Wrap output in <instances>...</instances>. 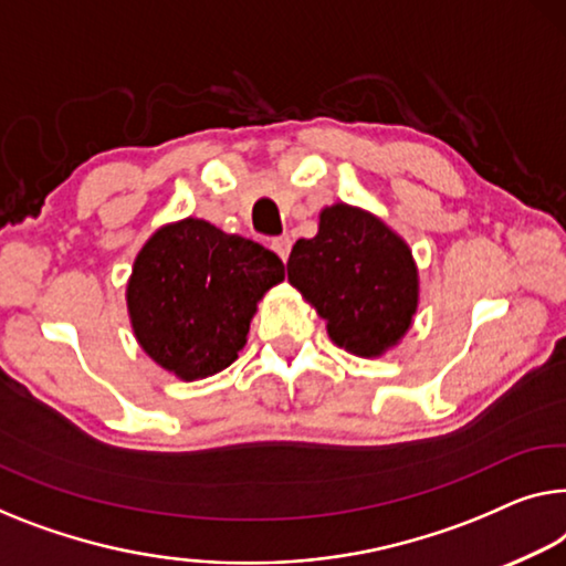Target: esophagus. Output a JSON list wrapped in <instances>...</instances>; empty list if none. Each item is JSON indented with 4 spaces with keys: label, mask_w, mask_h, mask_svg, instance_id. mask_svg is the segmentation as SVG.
I'll return each instance as SVG.
<instances>
[{
    "label": "esophagus",
    "mask_w": 566,
    "mask_h": 566,
    "mask_svg": "<svg viewBox=\"0 0 566 566\" xmlns=\"http://www.w3.org/2000/svg\"><path fill=\"white\" fill-rule=\"evenodd\" d=\"M272 249H274L276 256L286 261V256H290V249H292V239H290V235H280V239L272 241Z\"/></svg>",
    "instance_id": "obj_1"
}]
</instances>
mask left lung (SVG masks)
Here are the masks:
<instances>
[{"instance_id": "obj_1", "label": "left lung", "mask_w": 566, "mask_h": 566, "mask_svg": "<svg viewBox=\"0 0 566 566\" xmlns=\"http://www.w3.org/2000/svg\"><path fill=\"white\" fill-rule=\"evenodd\" d=\"M286 280L325 319L331 340L360 358L399 345L419 307L409 243L348 202L319 210L317 235L292 247Z\"/></svg>"}]
</instances>
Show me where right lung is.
<instances>
[{
  "mask_svg": "<svg viewBox=\"0 0 566 566\" xmlns=\"http://www.w3.org/2000/svg\"><path fill=\"white\" fill-rule=\"evenodd\" d=\"M282 280V259L256 241L192 216L167 223L126 284L134 337L157 366L200 381L239 358L259 300Z\"/></svg>",
  "mask_w": 566,
  "mask_h": 566,
  "instance_id": "right-lung-1",
  "label": "right lung"
}]
</instances>
